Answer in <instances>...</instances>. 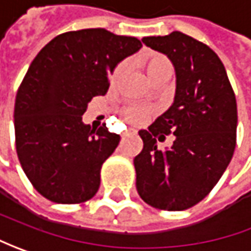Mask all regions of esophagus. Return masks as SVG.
Listing matches in <instances>:
<instances>
[{"instance_id":"1","label":"esophagus","mask_w":251,"mask_h":251,"mask_svg":"<svg viewBox=\"0 0 251 251\" xmlns=\"http://www.w3.org/2000/svg\"><path fill=\"white\" fill-rule=\"evenodd\" d=\"M134 134H136V132H134V130H126V132H124V133H122V139L130 137V136H134Z\"/></svg>"}]
</instances>
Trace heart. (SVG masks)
Wrapping results in <instances>:
<instances>
[{
    "instance_id": "heart-1",
    "label": "heart",
    "mask_w": 251,
    "mask_h": 251,
    "mask_svg": "<svg viewBox=\"0 0 251 251\" xmlns=\"http://www.w3.org/2000/svg\"><path fill=\"white\" fill-rule=\"evenodd\" d=\"M139 65L142 66L144 74L147 76V79L150 83H155L162 79L169 80L171 76L174 75V65L169 61L168 58L162 54L157 52H147L137 59ZM126 65L124 62H121L119 65L114 69L112 76H111V84H118L121 82L122 76L125 74ZM124 118L127 124L130 125H140L147 118L152 114V109L149 107H143V105H129L124 109Z\"/></svg>"
}]
</instances>
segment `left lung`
Wrapping results in <instances>:
<instances>
[{
	"mask_svg": "<svg viewBox=\"0 0 251 251\" xmlns=\"http://www.w3.org/2000/svg\"><path fill=\"white\" fill-rule=\"evenodd\" d=\"M165 54L176 75L172 105L147 130L134 157L136 187L151 207L182 211L201 201L217 185L236 147L238 107L225 66L208 46L180 31L143 37ZM174 134L169 149L158 140Z\"/></svg>",
	"mask_w": 251,
	"mask_h": 251,
	"instance_id": "1",
	"label": "left lung"
}]
</instances>
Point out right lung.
Listing matches in <instances>:
<instances>
[{
    "mask_svg": "<svg viewBox=\"0 0 251 251\" xmlns=\"http://www.w3.org/2000/svg\"><path fill=\"white\" fill-rule=\"evenodd\" d=\"M136 37L105 29L66 31L41 48L15 100L16 152L26 176L54 203H83L97 193L100 171L119 144L107 126L82 115L104 96L115 66L142 48Z\"/></svg>",
    "mask_w": 251,
    "mask_h": 251,
    "instance_id": "1",
    "label": "right lung"
}]
</instances>
